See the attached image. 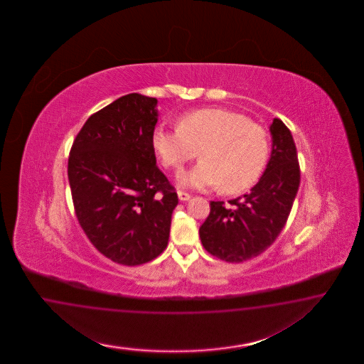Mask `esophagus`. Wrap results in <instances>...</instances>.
I'll use <instances>...</instances> for the list:
<instances>
[{
    "label": "esophagus",
    "instance_id": "esophagus-1",
    "mask_svg": "<svg viewBox=\"0 0 364 364\" xmlns=\"http://www.w3.org/2000/svg\"><path fill=\"white\" fill-rule=\"evenodd\" d=\"M177 196H178V198H180L181 201H188V200L191 198L189 193H187V192H183V191H177Z\"/></svg>",
    "mask_w": 364,
    "mask_h": 364
}]
</instances>
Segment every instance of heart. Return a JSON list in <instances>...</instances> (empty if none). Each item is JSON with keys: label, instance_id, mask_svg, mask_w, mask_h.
I'll use <instances>...</instances> for the list:
<instances>
[{"label": "heart", "instance_id": "obj_1", "mask_svg": "<svg viewBox=\"0 0 364 364\" xmlns=\"http://www.w3.org/2000/svg\"><path fill=\"white\" fill-rule=\"evenodd\" d=\"M152 148L166 169L178 172L196 157L200 163L180 176L184 187H220L239 193L259 180L269 154L264 128L244 114L224 108H201L177 119L176 131L157 127Z\"/></svg>", "mask_w": 364, "mask_h": 364}]
</instances>
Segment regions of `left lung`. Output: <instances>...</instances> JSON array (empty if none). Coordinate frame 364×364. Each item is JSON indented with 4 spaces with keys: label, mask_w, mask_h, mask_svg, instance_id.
I'll use <instances>...</instances> for the list:
<instances>
[{
    "label": "left lung",
    "mask_w": 364,
    "mask_h": 364,
    "mask_svg": "<svg viewBox=\"0 0 364 364\" xmlns=\"http://www.w3.org/2000/svg\"><path fill=\"white\" fill-rule=\"evenodd\" d=\"M272 151L263 176L248 195L210 201V216L198 230L203 247L228 263L252 259L275 242L284 228L300 184L298 152L286 124L274 119L269 127Z\"/></svg>",
    "instance_id": "left-lung-1"
}]
</instances>
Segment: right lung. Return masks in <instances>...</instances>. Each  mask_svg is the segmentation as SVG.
<instances>
[{
  "label": "right lung",
  "mask_w": 364,
  "mask_h": 364,
  "mask_svg": "<svg viewBox=\"0 0 364 364\" xmlns=\"http://www.w3.org/2000/svg\"><path fill=\"white\" fill-rule=\"evenodd\" d=\"M157 100L129 93L89 117L73 141L68 178L78 223L114 263L140 265L168 245L175 188L156 166Z\"/></svg>",
  "instance_id": "obj_1"
}]
</instances>
